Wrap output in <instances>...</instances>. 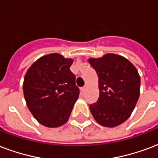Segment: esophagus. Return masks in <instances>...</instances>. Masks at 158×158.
Wrapping results in <instances>:
<instances>
[{"label":"esophagus","instance_id":"obj_1","mask_svg":"<svg viewBox=\"0 0 158 158\" xmlns=\"http://www.w3.org/2000/svg\"><path fill=\"white\" fill-rule=\"evenodd\" d=\"M87 88H88V85H87V84H85L84 87L81 89L82 92H85V91H86V89H87Z\"/></svg>","mask_w":158,"mask_h":158}]
</instances>
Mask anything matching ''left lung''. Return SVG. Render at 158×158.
Masks as SVG:
<instances>
[{"mask_svg":"<svg viewBox=\"0 0 158 158\" xmlns=\"http://www.w3.org/2000/svg\"><path fill=\"white\" fill-rule=\"evenodd\" d=\"M88 61L98 75L99 89L98 101L89 105L90 112L103 127H117L131 116L139 98L138 69L123 56L110 53Z\"/></svg>","mask_w":158,"mask_h":158,"instance_id":"left-lung-1","label":"left lung"}]
</instances>
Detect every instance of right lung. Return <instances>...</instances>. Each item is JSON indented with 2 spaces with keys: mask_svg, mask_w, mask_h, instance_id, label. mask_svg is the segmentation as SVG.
Here are the masks:
<instances>
[{
  "mask_svg": "<svg viewBox=\"0 0 158 158\" xmlns=\"http://www.w3.org/2000/svg\"><path fill=\"white\" fill-rule=\"evenodd\" d=\"M73 61L52 53L39 58L26 71L23 82L26 105L44 127L64 124L79 98L75 76L69 69Z\"/></svg>",
  "mask_w": 158,
  "mask_h": 158,
  "instance_id": "add662e5",
  "label": "right lung"
}]
</instances>
